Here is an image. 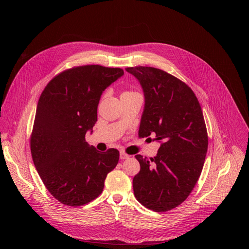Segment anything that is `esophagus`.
Masks as SVG:
<instances>
[{
	"label": "esophagus",
	"mask_w": 249,
	"mask_h": 249,
	"mask_svg": "<svg viewBox=\"0 0 249 249\" xmlns=\"http://www.w3.org/2000/svg\"><path fill=\"white\" fill-rule=\"evenodd\" d=\"M129 155H127L126 153L124 152H120V160H126V159H129Z\"/></svg>",
	"instance_id": "34e87169"
}]
</instances>
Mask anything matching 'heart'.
Wrapping results in <instances>:
<instances>
[{
	"instance_id": "obj_1",
	"label": "heart",
	"mask_w": 249,
	"mask_h": 249,
	"mask_svg": "<svg viewBox=\"0 0 249 249\" xmlns=\"http://www.w3.org/2000/svg\"><path fill=\"white\" fill-rule=\"evenodd\" d=\"M137 92L136 91H132V90H125V91H123L122 92V94H121V97H123V96H129V95H133V94H136Z\"/></svg>"
}]
</instances>
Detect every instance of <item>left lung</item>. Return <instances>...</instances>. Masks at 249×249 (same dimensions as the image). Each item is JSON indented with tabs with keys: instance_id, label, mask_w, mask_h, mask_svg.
<instances>
[{
	"instance_id": "left-lung-1",
	"label": "left lung",
	"mask_w": 249,
	"mask_h": 249,
	"mask_svg": "<svg viewBox=\"0 0 249 249\" xmlns=\"http://www.w3.org/2000/svg\"><path fill=\"white\" fill-rule=\"evenodd\" d=\"M140 83L145 107L139 136L156 134L160 147L148 160L135 156L140 172L133 179L136 199L155 212L180 205L197 183L208 150V135L200 103L183 82L152 67L125 69Z\"/></svg>"
}]
</instances>
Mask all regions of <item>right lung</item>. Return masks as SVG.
Returning <instances> with one entry per match:
<instances>
[{
  "label": "right lung",
  "mask_w": 249,
  "mask_h": 249,
  "mask_svg": "<svg viewBox=\"0 0 249 249\" xmlns=\"http://www.w3.org/2000/svg\"><path fill=\"white\" fill-rule=\"evenodd\" d=\"M124 75L120 68L87 65L64 71L42 91L30 137L33 163L59 202L82 206L98 197L119 152H99L86 142L97 121L104 89Z\"/></svg>",
  "instance_id": "obj_1"
}]
</instances>
